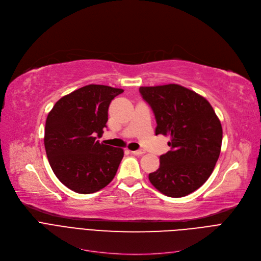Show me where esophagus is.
<instances>
[{"label":"esophagus","mask_w":261,"mask_h":261,"mask_svg":"<svg viewBox=\"0 0 261 261\" xmlns=\"http://www.w3.org/2000/svg\"><path fill=\"white\" fill-rule=\"evenodd\" d=\"M134 155H136V156H141V155H144L145 154V150L144 149H137V150H134V151H132Z\"/></svg>","instance_id":"obj_1"}]
</instances>
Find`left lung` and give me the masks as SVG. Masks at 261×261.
I'll list each match as a JSON object with an SVG mask.
<instances>
[{"mask_svg": "<svg viewBox=\"0 0 261 261\" xmlns=\"http://www.w3.org/2000/svg\"><path fill=\"white\" fill-rule=\"evenodd\" d=\"M142 99L156 119V135L171 137V150L148 175L162 194L179 198L200 188L219 158L222 127L211 104L195 91L177 84L140 87Z\"/></svg>", "mask_w": 261, "mask_h": 261, "instance_id": "8db88e82", "label": "left lung"}]
</instances>
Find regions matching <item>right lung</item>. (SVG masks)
Segmentation results:
<instances>
[{
    "instance_id": "right-lung-1",
    "label": "right lung",
    "mask_w": 261,
    "mask_h": 261,
    "mask_svg": "<svg viewBox=\"0 0 261 261\" xmlns=\"http://www.w3.org/2000/svg\"><path fill=\"white\" fill-rule=\"evenodd\" d=\"M123 89L90 84L61 98L45 123L44 145L51 170L69 190L91 194L114 179L123 149L100 143L109 106Z\"/></svg>"
}]
</instances>
